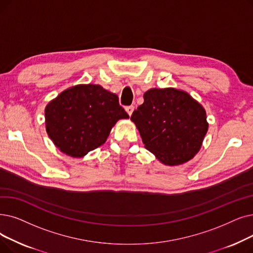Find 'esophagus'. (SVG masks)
<instances>
[{
    "label": "esophagus",
    "instance_id": "1",
    "mask_svg": "<svg viewBox=\"0 0 253 253\" xmlns=\"http://www.w3.org/2000/svg\"><path fill=\"white\" fill-rule=\"evenodd\" d=\"M125 111L127 112V114H128L129 116H131V115H132L133 111H134V107H133L132 105H129V106H126V107H125Z\"/></svg>",
    "mask_w": 253,
    "mask_h": 253
}]
</instances>
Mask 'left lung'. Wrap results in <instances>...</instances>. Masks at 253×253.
<instances>
[{"mask_svg":"<svg viewBox=\"0 0 253 253\" xmlns=\"http://www.w3.org/2000/svg\"><path fill=\"white\" fill-rule=\"evenodd\" d=\"M145 148L164 166L191 160L209 128L205 108L183 90L150 89L131 116Z\"/></svg>","mask_w":253,"mask_h":253,"instance_id":"1","label":"left lung"}]
</instances>
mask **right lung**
Segmentation results:
<instances>
[{
    "label": "right lung",
    "mask_w": 253,
    "mask_h": 253,
    "mask_svg": "<svg viewBox=\"0 0 253 253\" xmlns=\"http://www.w3.org/2000/svg\"><path fill=\"white\" fill-rule=\"evenodd\" d=\"M45 128L62 153L82 158L106 141L112 128L128 114L116 94L99 84H76L45 106Z\"/></svg>",
    "instance_id": "add662e5"
}]
</instances>
